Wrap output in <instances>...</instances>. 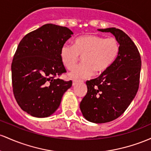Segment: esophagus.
I'll list each match as a JSON object with an SVG mask.
<instances>
[{
  "label": "esophagus",
  "instance_id": "34e87169",
  "mask_svg": "<svg viewBox=\"0 0 151 151\" xmlns=\"http://www.w3.org/2000/svg\"><path fill=\"white\" fill-rule=\"evenodd\" d=\"M80 81H73V86H76V84H78Z\"/></svg>",
  "mask_w": 151,
  "mask_h": 151
}]
</instances>
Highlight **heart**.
I'll use <instances>...</instances> for the list:
<instances>
[{
    "label": "heart",
    "mask_w": 151,
    "mask_h": 151,
    "mask_svg": "<svg viewBox=\"0 0 151 151\" xmlns=\"http://www.w3.org/2000/svg\"><path fill=\"white\" fill-rule=\"evenodd\" d=\"M120 51V44L115 38H105L97 35H86L79 37L73 45L65 43L60 50V60L68 70L76 67L81 56V65L70 73V77L83 79L91 77L96 72L104 73L112 65Z\"/></svg>",
    "instance_id": "1"
}]
</instances>
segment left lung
<instances>
[{"label":"left lung","mask_w":151,"mask_h":151,"mask_svg":"<svg viewBox=\"0 0 151 151\" xmlns=\"http://www.w3.org/2000/svg\"><path fill=\"white\" fill-rule=\"evenodd\" d=\"M98 30L114 35L120 44L119 54L107 70L86 81L88 91L80 108L87 121L104 123L121 116L134 99L139 87L141 58L136 45L123 30Z\"/></svg>","instance_id":"1"}]
</instances>
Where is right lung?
Listing matches in <instances>:
<instances>
[{
	"mask_svg": "<svg viewBox=\"0 0 151 151\" xmlns=\"http://www.w3.org/2000/svg\"><path fill=\"white\" fill-rule=\"evenodd\" d=\"M73 34L52 23L28 33L21 40L11 64L13 91L23 111L37 118L55 112L72 81L57 78L66 72L60 60L62 45Z\"/></svg>",
	"mask_w": 151,
	"mask_h": 151,
	"instance_id": "1",
	"label": "right lung"
}]
</instances>
